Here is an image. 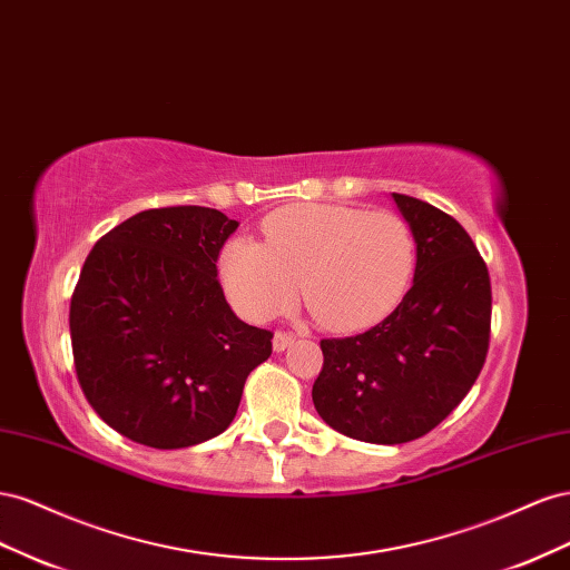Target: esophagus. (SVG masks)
<instances>
[{"label": "esophagus", "mask_w": 570, "mask_h": 570, "mask_svg": "<svg viewBox=\"0 0 570 570\" xmlns=\"http://www.w3.org/2000/svg\"><path fill=\"white\" fill-rule=\"evenodd\" d=\"M296 341V334H291V332H274V341H272V346H274V351H284V348H288L291 344H294Z\"/></svg>", "instance_id": "esophagus-1"}]
</instances>
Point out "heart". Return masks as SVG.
Here are the masks:
<instances>
[{
  "instance_id": "obj_1",
  "label": "heart",
  "mask_w": 570,
  "mask_h": 570,
  "mask_svg": "<svg viewBox=\"0 0 570 570\" xmlns=\"http://www.w3.org/2000/svg\"><path fill=\"white\" fill-rule=\"evenodd\" d=\"M263 234L265 246L232 240L219 263L226 296L257 322L284 313L301 282L322 327L363 330L394 311L415 272L411 226L389 209L296 205L267 217Z\"/></svg>"
}]
</instances>
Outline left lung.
Instances as JSON below:
<instances>
[{"label": "left lung", "mask_w": 570, "mask_h": 570, "mask_svg": "<svg viewBox=\"0 0 570 570\" xmlns=\"http://www.w3.org/2000/svg\"><path fill=\"white\" fill-rule=\"evenodd\" d=\"M417 243L413 286L363 334L322 338L313 384L320 417L370 444L428 434L465 399L490 348L492 284L473 238L451 215L394 193Z\"/></svg>", "instance_id": "left-lung-1"}]
</instances>
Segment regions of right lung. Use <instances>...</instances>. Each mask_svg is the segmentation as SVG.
I'll list each match as a JSON object with an SVG mask.
<instances>
[{
    "mask_svg": "<svg viewBox=\"0 0 570 570\" xmlns=\"http://www.w3.org/2000/svg\"><path fill=\"white\" fill-rule=\"evenodd\" d=\"M238 222L200 205L155 207L107 232L86 257L69 330L80 389L111 430L186 449L232 425L272 332L240 322L217 259Z\"/></svg>",
    "mask_w": 570,
    "mask_h": 570,
    "instance_id": "obj_1",
    "label": "right lung"
}]
</instances>
